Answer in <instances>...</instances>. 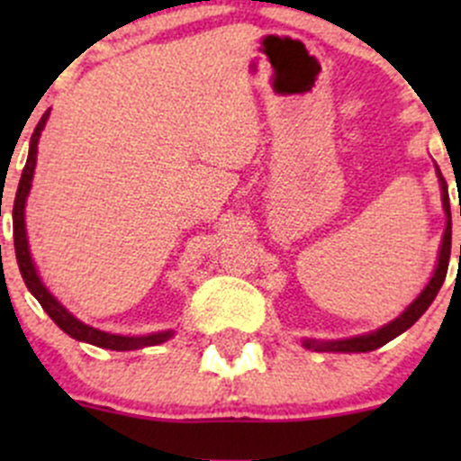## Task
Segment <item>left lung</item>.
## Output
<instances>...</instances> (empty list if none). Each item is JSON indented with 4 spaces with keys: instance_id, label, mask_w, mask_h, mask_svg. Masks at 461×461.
<instances>
[{
    "instance_id": "8db88e82",
    "label": "left lung",
    "mask_w": 461,
    "mask_h": 461,
    "mask_svg": "<svg viewBox=\"0 0 461 461\" xmlns=\"http://www.w3.org/2000/svg\"><path fill=\"white\" fill-rule=\"evenodd\" d=\"M437 178H439V187H441V204H444L446 212V230H444V239H441V248H439V258H437V267L432 278L429 281V285L424 287L420 296L399 314L397 319L385 323L384 328L375 330V332L368 334H359V337H350V339H339V341H317V339H303V346L308 350H317V352H370L376 350V348L385 346L388 341H393L394 337H399L402 332H406L426 310L430 308V303L435 301L437 292H439L441 283H444L446 272H448V260H450V201H448V185H446L444 176H441L439 167L435 165ZM461 257V252H459Z\"/></svg>"
}]
</instances>
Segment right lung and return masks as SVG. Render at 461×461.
Listing matches in <instances>:
<instances>
[{
	"instance_id": "add662e5",
	"label": "right lung",
	"mask_w": 461,
	"mask_h": 461,
	"mask_svg": "<svg viewBox=\"0 0 461 461\" xmlns=\"http://www.w3.org/2000/svg\"><path fill=\"white\" fill-rule=\"evenodd\" d=\"M46 120H49V113L41 115V120L37 122L35 131L31 136V147H29V158H26V167L22 171L20 185H17L15 203H13V239H15V257L17 265H20L22 278H24L26 287L31 290V294L40 301V305L44 308V312L49 314L50 319L58 323L59 330L68 334V337L77 339V341L91 343V346L106 348V350H140V348L147 346H158V343L169 341L174 330H165V332H153L147 334V337H122V334H111L102 332V330L91 328V325L82 323L80 319L73 317L53 294L44 287L40 274H37L35 263L31 258L29 249V239H26V222H24V209H26V198H29L31 183H32V171H35L37 162V142H40L41 129H44Z\"/></svg>"
}]
</instances>
